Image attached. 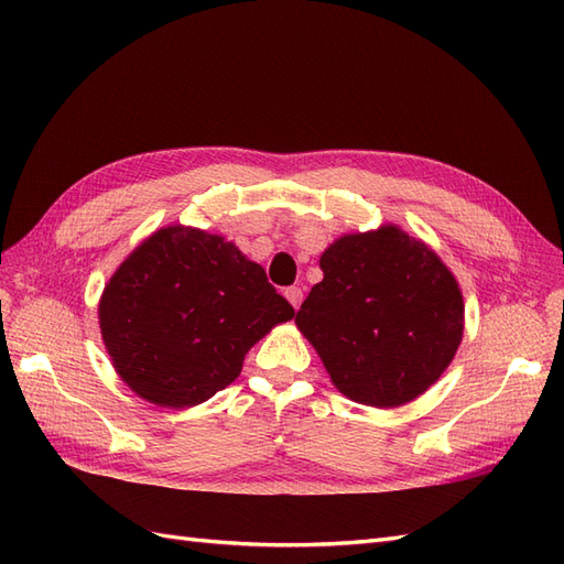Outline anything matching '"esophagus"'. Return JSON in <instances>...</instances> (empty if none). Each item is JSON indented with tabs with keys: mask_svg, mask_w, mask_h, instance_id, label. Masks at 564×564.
Instances as JSON below:
<instances>
[{
	"mask_svg": "<svg viewBox=\"0 0 564 564\" xmlns=\"http://www.w3.org/2000/svg\"><path fill=\"white\" fill-rule=\"evenodd\" d=\"M284 296H286V301L294 305V308L299 311L301 308V303H303V292H301V286H286L284 289Z\"/></svg>",
	"mask_w": 564,
	"mask_h": 564,
	"instance_id": "obj_1",
	"label": "esophagus"
}]
</instances>
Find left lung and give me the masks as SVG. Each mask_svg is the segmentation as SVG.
Returning <instances> with one entry per match:
<instances>
[{
    "label": "left lung",
    "instance_id": "1",
    "mask_svg": "<svg viewBox=\"0 0 564 564\" xmlns=\"http://www.w3.org/2000/svg\"><path fill=\"white\" fill-rule=\"evenodd\" d=\"M324 280L296 324L346 398L398 406L433 386L464 336L447 265L395 226L355 232L322 253Z\"/></svg>",
    "mask_w": 564,
    "mask_h": 564
}]
</instances>
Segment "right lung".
<instances>
[{"label": "right lung", "instance_id": "add662e5", "mask_svg": "<svg viewBox=\"0 0 564 564\" xmlns=\"http://www.w3.org/2000/svg\"><path fill=\"white\" fill-rule=\"evenodd\" d=\"M98 317L124 383L181 409L230 386L249 348L294 308L224 237L172 226L117 268Z\"/></svg>", "mask_w": 564, "mask_h": 564}]
</instances>
